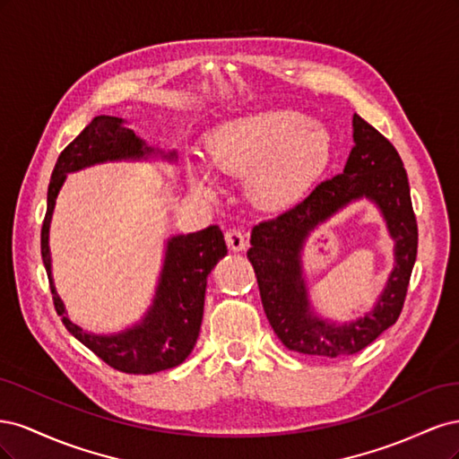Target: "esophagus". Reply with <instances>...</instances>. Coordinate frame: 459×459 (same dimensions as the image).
<instances>
[{
	"label": "esophagus",
	"mask_w": 459,
	"mask_h": 459,
	"mask_svg": "<svg viewBox=\"0 0 459 459\" xmlns=\"http://www.w3.org/2000/svg\"><path fill=\"white\" fill-rule=\"evenodd\" d=\"M224 238H226V243H228V247H230V251H243V248L247 247V238H245V233L239 230V228H231V230H228L226 233H224Z\"/></svg>",
	"instance_id": "obj_1"
}]
</instances>
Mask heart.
<instances>
[{
    "label": "heart",
    "instance_id": "heart-1",
    "mask_svg": "<svg viewBox=\"0 0 459 459\" xmlns=\"http://www.w3.org/2000/svg\"><path fill=\"white\" fill-rule=\"evenodd\" d=\"M335 157L327 126L293 108H268L220 124L206 137V159L218 174L248 176V195L277 211L297 203ZM189 179L208 191V176L189 164Z\"/></svg>",
    "mask_w": 459,
    "mask_h": 459
}]
</instances>
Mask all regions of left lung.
<instances>
[{"label": "left lung", "mask_w": 459, "mask_h": 459, "mask_svg": "<svg viewBox=\"0 0 459 459\" xmlns=\"http://www.w3.org/2000/svg\"><path fill=\"white\" fill-rule=\"evenodd\" d=\"M352 126L354 147L344 170L316 186L307 199L283 214L255 226L247 253L275 335L289 351L308 356L356 354L394 325L418 256V221L398 151L362 117L354 115ZM364 196L378 204L395 239V268L376 308L356 323L337 326L311 312L299 251L310 230L346 204Z\"/></svg>", "instance_id": "1"}]
</instances>
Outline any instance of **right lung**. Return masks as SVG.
<instances>
[{
    "mask_svg": "<svg viewBox=\"0 0 459 459\" xmlns=\"http://www.w3.org/2000/svg\"><path fill=\"white\" fill-rule=\"evenodd\" d=\"M151 155H160L166 160L176 159L174 151L164 155L162 151L145 145L122 118L95 117L78 134L76 140L65 147L55 164L48 187V211L44 226H41V260L49 277L55 310L61 316L65 327L105 364L134 375H149L176 368L191 354L203 322L206 277L218 260L228 255L221 230L218 226H208L195 233L170 238L166 243L157 293L145 317L140 324L115 335H95L68 319L63 300L55 290L49 256V224L55 199L59 195L66 174L93 164L140 160Z\"/></svg>",
    "mask_w": 459,
    "mask_h": 459,
    "instance_id": "obj_1",
    "label": "right lung"
}]
</instances>
